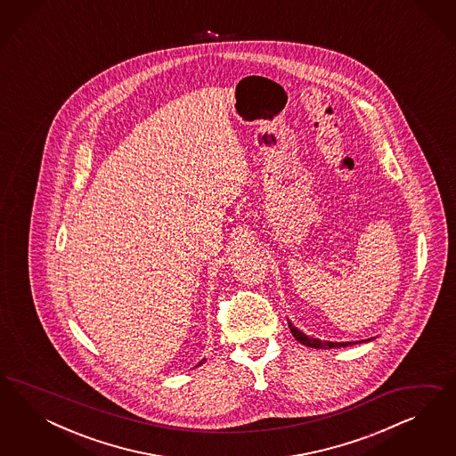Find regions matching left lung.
<instances>
[{"mask_svg":"<svg viewBox=\"0 0 456 456\" xmlns=\"http://www.w3.org/2000/svg\"><path fill=\"white\" fill-rule=\"evenodd\" d=\"M289 330L292 332V336L304 346H309V347H316V349H328V347H346V346L354 345V343H331V341H321V339H314V338H309L305 336L304 332L299 331L297 328H294L289 322ZM370 341V339H368Z\"/></svg>","mask_w":456,"mask_h":456,"instance_id":"1","label":"left lung"}]
</instances>
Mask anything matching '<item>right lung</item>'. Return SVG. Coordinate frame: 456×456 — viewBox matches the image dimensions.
<instances>
[{"instance_id": "obj_1", "label": "right lung", "mask_w": 456, "mask_h": 456, "mask_svg": "<svg viewBox=\"0 0 456 456\" xmlns=\"http://www.w3.org/2000/svg\"><path fill=\"white\" fill-rule=\"evenodd\" d=\"M199 364H202V361H200V362H199Z\"/></svg>"}]
</instances>
